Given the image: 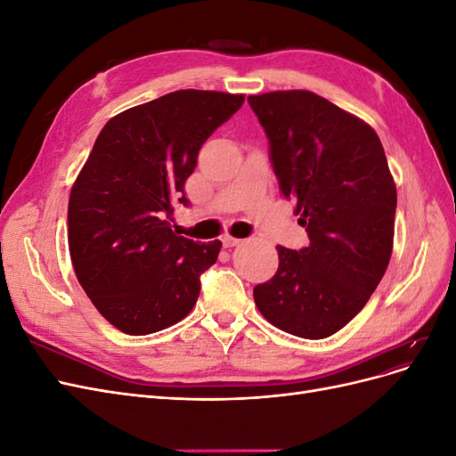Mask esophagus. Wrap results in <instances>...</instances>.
Returning a JSON list of instances; mask_svg holds the SVG:
<instances>
[{
  "instance_id": "obj_1",
  "label": "esophagus",
  "mask_w": 456,
  "mask_h": 456,
  "mask_svg": "<svg viewBox=\"0 0 456 456\" xmlns=\"http://www.w3.org/2000/svg\"><path fill=\"white\" fill-rule=\"evenodd\" d=\"M240 243H243V240L232 238V236H224V238H223V245H224V247H228V249H232V247H238Z\"/></svg>"
}]
</instances>
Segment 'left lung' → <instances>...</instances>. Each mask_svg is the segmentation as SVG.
<instances>
[{"label": "left lung", "mask_w": 456, "mask_h": 456, "mask_svg": "<svg viewBox=\"0 0 456 456\" xmlns=\"http://www.w3.org/2000/svg\"><path fill=\"white\" fill-rule=\"evenodd\" d=\"M280 191L310 245H278L273 278L253 289L266 320L300 338L335 335L363 310L394 249L397 190L369 123L305 89L251 94Z\"/></svg>", "instance_id": "8db88e82"}]
</instances>
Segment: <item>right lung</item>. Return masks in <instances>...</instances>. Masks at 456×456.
<instances>
[{"label": "right lung", "instance_id": "obj_1", "mask_svg": "<svg viewBox=\"0 0 456 456\" xmlns=\"http://www.w3.org/2000/svg\"><path fill=\"white\" fill-rule=\"evenodd\" d=\"M245 94L183 89L110 119L74 181L68 249L79 285L106 322L127 335L167 329L191 312L200 275L220 253L171 230L175 203L213 131Z\"/></svg>", "mask_w": 456, "mask_h": 456}]
</instances>
